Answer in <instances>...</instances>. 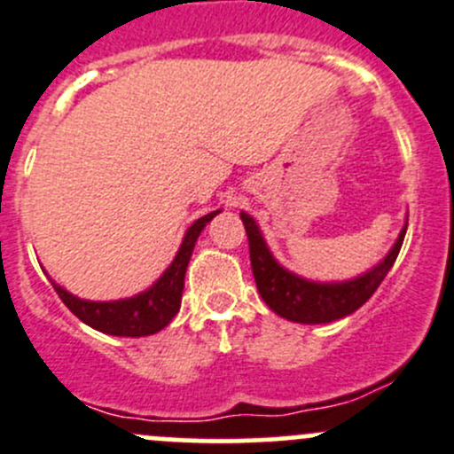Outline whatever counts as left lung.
<instances>
[{"label": "left lung", "instance_id": "obj_1", "mask_svg": "<svg viewBox=\"0 0 454 454\" xmlns=\"http://www.w3.org/2000/svg\"><path fill=\"white\" fill-rule=\"evenodd\" d=\"M239 215L246 226V235H248L250 266H253L259 294L272 312L288 321H297V324H330V321L348 317L350 312L362 308L393 268L408 228V223L402 228L390 253L375 268L355 279L321 284V281L303 279V277L286 270L268 250L257 222L248 213Z\"/></svg>", "mask_w": 454, "mask_h": 454}]
</instances>
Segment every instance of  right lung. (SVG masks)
I'll list each match as a JSON object with an SVG mask.
<instances>
[{
	"mask_svg": "<svg viewBox=\"0 0 454 454\" xmlns=\"http://www.w3.org/2000/svg\"><path fill=\"white\" fill-rule=\"evenodd\" d=\"M217 213H222V210L204 215L188 228L173 263L166 268L164 275L151 288L135 294V297L117 299V301H88V299H79L70 294L68 290L57 286L55 281H52V288L74 317H79L83 324L99 330V333L115 334V337H146V334L160 333L179 312L184 277H186L192 248H195L197 237L201 235L206 223Z\"/></svg>",
	"mask_w": 454,
	"mask_h": 454,
	"instance_id": "1",
	"label": "right lung"
}]
</instances>
